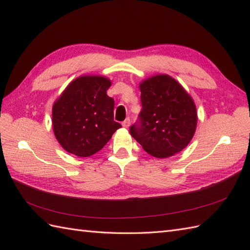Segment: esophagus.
Listing matches in <instances>:
<instances>
[{
    "mask_svg": "<svg viewBox=\"0 0 250 250\" xmlns=\"http://www.w3.org/2000/svg\"><path fill=\"white\" fill-rule=\"evenodd\" d=\"M129 125H130V119L126 118L124 122H122V126H124V128H129Z\"/></svg>",
    "mask_w": 250,
    "mask_h": 250,
    "instance_id": "34e87169",
    "label": "esophagus"
}]
</instances>
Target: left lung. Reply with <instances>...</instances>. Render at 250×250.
Here are the masks:
<instances>
[{"mask_svg": "<svg viewBox=\"0 0 250 250\" xmlns=\"http://www.w3.org/2000/svg\"><path fill=\"white\" fill-rule=\"evenodd\" d=\"M142 110L130 133L146 152L168 158L182 151L194 135L198 114L192 98L166 74L140 84Z\"/></svg>", "mask_w": 250, "mask_h": 250, "instance_id": "obj_1", "label": "left lung"}]
</instances>
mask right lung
I'll return each instance as SVG.
<instances>
[{
    "label": "right lung",
    "instance_id": "1",
    "mask_svg": "<svg viewBox=\"0 0 250 250\" xmlns=\"http://www.w3.org/2000/svg\"><path fill=\"white\" fill-rule=\"evenodd\" d=\"M103 76H81L68 84L52 106L56 139L67 152L90 157L102 149L121 125L114 120L115 101Z\"/></svg>",
    "mask_w": 250,
    "mask_h": 250
}]
</instances>
